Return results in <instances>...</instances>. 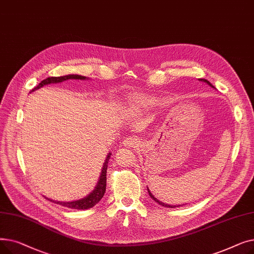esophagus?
<instances>
[{"label": "esophagus", "instance_id": "obj_1", "mask_svg": "<svg viewBox=\"0 0 254 254\" xmlns=\"http://www.w3.org/2000/svg\"><path fill=\"white\" fill-rule=\"evenodd\" d=\"M140 143L139 139L135 136H129L127 138H126L124 140V146H126V147H134V146L138 145Z\"/></svg>", "mask_w": 254, "mask_h": 254}]
</instances>
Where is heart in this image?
Here are the masks:
<instances>
[{
  "instance_id": "1",
  "label": "heart",
  "mask_w": 254,
  "mask_h": 254,
  "mask_svg": "<svg viewBox=\"0 0 254 254\" xmlns=\"http://www.w3.org/2000/svg\"><path fill=\"white\" fill-rule=\"evenodd\" d=\"M128 101L131 105V108L136 111L148 108V107L153 103V100L149 96L137 95V93L128 96Z\"/></svg>"
}]
</instances>
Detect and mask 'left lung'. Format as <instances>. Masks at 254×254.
<instances>
[{"label": "left lung", "mask_w": 254, "mask_h": 254, "mask_svg": "<svg viewBox=\"0 0 254 254\" xmlns=\"http://www.w3.org/2000/svg\"><path fill=\"white\" fill-rule=\"evenodd\" d=\"M201 81H204V82H206L207 84H209L211 87H213V88H215L214 86H213L208 80H206V79H201ZM147 190H148V193H149V195H150V197L152 198V199H154V202H156L158 205H161V206H164V207H167V208H175L176 206H171V205H168V204H165V203H163V202H161V201H158V199L156 198V197H154V195L150 192V190L147 189ZM177 207H179V206H177Z\"/></svg>", "instance_id": "1"}]
</instances>
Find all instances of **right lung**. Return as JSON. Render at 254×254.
<instances>
[{"label": "right lung", "mask_w": 254, "mask_h": 254, "mask_svg": "<svg viewBox=\"0 0 254 254\" xmlns=\"http://www.w3.org/2000/svg\"><path fill=\"white\" fill-rule=\"evenodd\" d=\"M69 79H78V80H85L86 77L81 76V75H65V76H61V77H48L46 79H44L43 81L40 82L36 87H34L30 92H33L39 88H41L44 85L50 84V83H60L63 81H65V80H69ZM110 155L111 152L107 155L106 157V161L104 163V166L102 168V172H101V175H100V179L98 181V184L88 195H86L85 197L81 198V199H78V201H73V202H57V201H52L50 199L51 202L56 203V204H60L64 207L66 208H71V209H77V210H85V209H89L92 208L96 204H98L101 198L103 197V195L105 194L106 191V181H107V168H108V162L110 159ZM49 199V198H48Z\"/></svg>", "instance_id": "right-lung-1"}]
</instances>
